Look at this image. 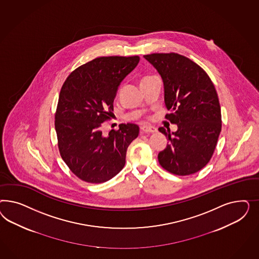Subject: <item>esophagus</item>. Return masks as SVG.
<instances>
[{"label":"esophagus","mask_w":259,"mask_h":259,"mask_svg":"<svg viewBox=\"0 0 259 259\" xmlns=\"http://www.w3.org/2000/svg\"><path fill=\"white\" fill-rule=\"evenodd\" d=\"M141 132L142 133H156L157 132V128L154 126L143 125L141 127Z\"/></svg>","instance_id":"esophagus-1"}]
</instances>
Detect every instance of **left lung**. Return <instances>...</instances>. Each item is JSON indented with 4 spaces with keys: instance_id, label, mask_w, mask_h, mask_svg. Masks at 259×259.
<instances>
[{
    "instance_id": "1",
    "label": "left lung",
    "mask_w": 259,
    "mask_h": 259,
    "mask_svg": "<svg viewBox=\"0 0 259 259\" xmlns=\"http://www.w3.org/2000/svg\"><path fill=\"white\" fill-rule=\"evenodd\" d=\"M162 78L165 118L178 125L176 132L158 128L170 141L158 153V162L178 176L198 172L207 164L221 131V110L213 83L196 63L177 53L145 55Z\"/></svg>"
}]
</instances>
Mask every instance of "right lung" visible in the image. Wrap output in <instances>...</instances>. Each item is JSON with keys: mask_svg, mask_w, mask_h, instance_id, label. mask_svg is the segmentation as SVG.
<instances>
[{"mask_svg": "<svg viewBox=\"0 0 259 259\" xmlns=\"http://www.w3.org/2000/svg\"><path fill=\"white\" fill-rule=\"evenodd\" d=\"M139 62V56L96 58L63 83L55 115L58 146L63 161L81 181L105 182L125 165L126 151L140 127L122 123L104 135L102 125L112 117L120 82Z\"/></svg>", "mask_w": 259, "mask_h": 259, "instance_id": "obj_1", "label": "right lung"}]
</instances>
